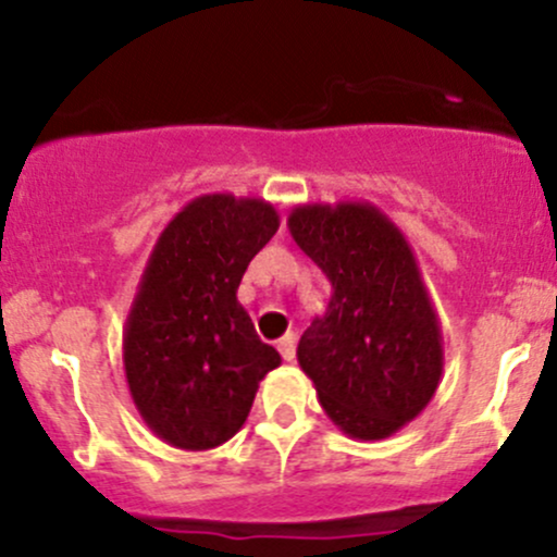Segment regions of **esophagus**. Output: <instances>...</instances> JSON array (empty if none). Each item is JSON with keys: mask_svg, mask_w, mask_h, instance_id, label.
I'll list each match as a JSON object with an SVG mask.
<instances>
[{"mask_svg": "<svg viewBox=\"0 0 557 557\" xmlns=\"http://www.w3.org/2000/svg\"><path fill=\"white\" fill-rule=\"evenodd\" d=\"M277 349H280V355H283V360H294V357H296V336H294V333H285V336L277 342Z\"/></svg>", "mask_w": 557, "mask_h": 557, "instance_id": "esophagus-1", "label": "esophagus"}]
</instances>
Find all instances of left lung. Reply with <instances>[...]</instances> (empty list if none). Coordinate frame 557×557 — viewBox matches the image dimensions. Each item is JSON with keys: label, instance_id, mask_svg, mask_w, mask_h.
<instances>
[{"label": "left lung", "instance_id": "obj_1", "mask_svg": "<svg viewBox=\"0 0 557 557\" xmlns=\"http://www.w3.org/2000/svg\"><path fill=\"white\" fill-rule=\"evenodd\" d=\"M290 237L333 294L296 357L327 419L384 441L417 419L443 376V333L411 245L371 202L296 205Z\"/></svg>", "mask_w": 557, "mask_h": 557}]
</instances>
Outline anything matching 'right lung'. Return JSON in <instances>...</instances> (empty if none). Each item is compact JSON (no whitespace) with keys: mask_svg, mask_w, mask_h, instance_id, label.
Here are the masks:
<instances>
[{"mask_svg":"<svg viewBox=\"0 0 557 557\" xmlns=\"http://www.w3.org/2000/svg\"><path fill=\"white\" fill-rule=\"evenodd\" d=\"M280 215L259 197L202 195L157 237L122 331L127 389L168 446L208 450L248 419L261 379L280 366L237 301L250 259Z\"/></svg>","mask_w":557,"mask_h":557,"instance_id":"1","label":"right lung"}]
</instances>
